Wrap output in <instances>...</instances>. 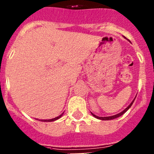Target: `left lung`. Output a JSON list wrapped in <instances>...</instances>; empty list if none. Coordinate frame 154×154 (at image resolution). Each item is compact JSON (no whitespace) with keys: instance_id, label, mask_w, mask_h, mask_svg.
<instances>
[{"instance_id":"1","label":"left lung","mask_w":154,"mask_h":154,"mask_svg":"<svg viewBox=\"0 0 154 154\" xmlns=\"http://www.w3.org/2000/svg\"><path fill=\"white\" fill-rule=\"evenodd\" d=\"M134 100H135V99H133V101H132V103H130V104L129 105V106H128L126 107V108L125 109L123 110V111H122V112H119V113L116 114V115L111 116H106V117H100V116H96V115H95V114L92 113V112H91V113H92V115L94 117L97 118V119H102V120H111V119H116V118H118V117H119V116H122V115H123V114H124L125 112H126V111H127V110L129 109H130V107H131V106H132V105H133V102H134Z\"/></svg>"}]
</instances>
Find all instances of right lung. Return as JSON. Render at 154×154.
Wrapping results in <instances>:
<instances>
[{
	"label": "right lung",
	"instance_id": "1",
	"mask_svg": "<svg viewBox=\"0 0 154 154\" xmlns=\"http://www.w3.org/2000/svg\"><path fill=\"white\" fill-rule=\"evenodd\" d=\"M64 112H62V114H61L60 116H57V117L54 118V119H42V120L40 121H44V122H52V121H55L57 120V119H58L59 118H61L62 116V115H63Z\"/></svg>",
	"mask_w": 154,
	"mask_h": 154
}]
</instances>
